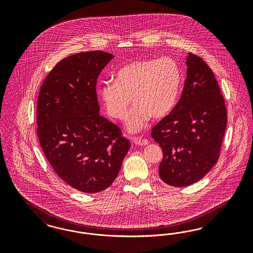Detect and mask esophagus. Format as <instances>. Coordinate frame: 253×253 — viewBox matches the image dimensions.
Masks as SVG:
<instances>
[{
  "mask_svg": "<svg viewBox=\"0 0 253 253\" xmlns=\"http://www.w3.org/2000/svg\"><path fill=\"white\" fill-rule=\"evenodd\" d=\"M132 140L135 145H139V146H146L148 144V140L146 138L134 137Z\"/></svg>",
  "mask_w": 253,
  "mask_h": 253,
  "instance_id": "1",
  "label": "esophagus"
}]
</instances>
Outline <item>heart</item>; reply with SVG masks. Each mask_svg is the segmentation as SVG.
I'll return each instance as SVG.
<instances>
[{"label":"heart","mask_w":253,"mask_h":253,"mask_svg":"<svg viewBox=\"0 0 253 253\" xmlns=\"http://www.w3.org/2000/svg\"><path fill=\"white\" fill-rule=\"evenodd\" d=\"M182 83L179 64L171 57L131 62L117 71L115 80L103 83L100 97L108 116L122 120L132 100L135 106L126 117L130 132L145 128L150 117L161 119L176 104Z\"/></svg>","instance_id":"1"}]
</instances>
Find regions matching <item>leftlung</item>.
Instances as JSON below:
<instances>
[{
    "label": "left lung",
    "mask_w": 253,
    "mask_h": 253,
    "mask_svg": "<svg viewBox=\"0 0 253 253\" xmlns=\"http://www.w3.org/2000/svg\"><path fill=\"white\" fill-rule=\"evenodd\" d=\"M186 66L180 99L151 132L163 152L160 176L179 187L198 182L214 166L227 124L225 102L211 69L192 53Z\"/></svg>",
    "instance_id": "8db88e82"
}]
</instances>
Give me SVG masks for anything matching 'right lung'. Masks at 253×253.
I'll use <instances>...</instances> for the list:
<instances>
[{"mask_svg": "<svg viewBox=\"0 0 253 253\" xmlns=\"http://www.w3.org/2000/svg\"><path fill=\"white\" fill-rule=\"evenodd\" d=\"M114 58L83 52L58 62L46 77L37 103V134L55 173L79 191L97 193L114 182L130 141L99 114L96 82Z\"/></svg>", "mask_w": 253, "mask_h": 253, "instance_id": "obj_1", "label": "right lung"}]
</instances>
